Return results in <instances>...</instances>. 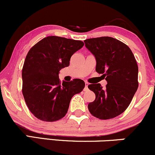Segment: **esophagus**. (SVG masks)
Instances as JSON below:
<instances>
[{
	"mask_svg": "<svg viewBox=\"0 0 155 155\" xmlns=\"http://www.w3.org/2000/svg\"><path fill=\"white\" fill-rule=\"evenodd\" d=\"M88 85L89 83L88 82H85V87H84V90H87L88 89Z\"/></svg>",
	"mask_w": 155,
	"mask_h": 155,
	"instance_id": "34e87169",
	"label": "esophagus"
}]
</instances>
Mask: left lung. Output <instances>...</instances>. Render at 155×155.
Returning <instances> with one entry per match:
<instances>
[{"mask_svg":"<svg viewBox=\"0 0 155 155\" xmlns=\"http://www.w3.org/2000/svg\"><path fill=\"white\" fill-rule=\"evenodd\" d=\"M85 47L96 60V71L103 74L107 84H90L95 94L88 104L91 114L101 120L116 117L125 111L138 90V68L132 51L126 44L111 37L89 38Z\"/></svg>","mask_w":155,"mask_h":155,"instance_id":"8db88e82","label":"left lung"}]
</instances>
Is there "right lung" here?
Wrapping results in <instances>:
<instances>
[{"instance_id":"right-lung-1","label":"right lung","mask_w":155,"mask_h":155,"mask_svg":"<svg viewBox=\"0 0 155 155\" xmlns=\"http://www.w3.org/2000/svg\"><path fill=\"white\" fill-rule=\"evenodd\" d=\"M84 46L81 41L48 36L35 44L27 54L22 68V94L31 113L45 122L65 117L72 97L84 88L83 80L60 82V71Z\"/></svg>"}]
</instances>
